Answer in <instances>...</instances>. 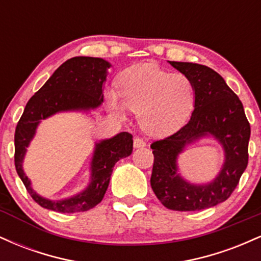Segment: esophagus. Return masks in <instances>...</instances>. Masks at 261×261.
I'll use <instances>...</instances> for the list:
<instances>
[{
  "label": "esophagus",
  "instance_id": "obj_1",
  "mask_svg": "<svg viewBox=\"0 0 261 261\" xmlns=\"http://www.w3.org/2000/svg\"><path fill=\"white\" fill-rule=\"evenodd\" d=\"M146 146V141L140 139V137H135L134 140V147L135 148H142Z\"/></svg>",
  "mask_w": 261,
  "mask_h": 261
}]
</instances>
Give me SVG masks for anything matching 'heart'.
I'll use <instances>...</instances> for the list:
<instances>
[{"label":"heart","instance_id":"heart-1","mask_svg":"<svg viewBox=\"0 0 261 261\" xmlns=\"http://www.w3.org/2000/svg\"><path fill=\"white\" fill-rule=\"evenodd\" d=\"M113 114L125 118L126 109L139 114L142 130L152 136L174 133L185 124L195 103L189 77L170 73L153 62L131 66L119 79V92H107Z\"/></svg>","mask_w":261,"mask_h":261}]
</instances>
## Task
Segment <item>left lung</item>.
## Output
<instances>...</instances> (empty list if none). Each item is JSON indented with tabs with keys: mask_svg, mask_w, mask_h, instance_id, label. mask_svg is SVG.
<instances>
[{
	"mask_svg": "<svg viewBox=\"0 0 261 261\" xmlns=\"http://www.w3.org/2000/svg\"><path fill=\"white\" fill-rule=\"evenodd\" d=\"M169 64L193 82L195 103L185 126L151 145L154 155L151 187L167 208L199 211L226 201L238 185L248 166L250 125L242 101L216 71L193 62ZM206 137L220 143L225 161L214 181L193 185L178 173L177 157L187 145Z\"/></svg>",
	"mask_w": 261,
	"mask_h": 261,
	"instance_id": "obj_1",
	"label": "left lung"
}]
</instances>
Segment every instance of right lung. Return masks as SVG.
Wrapping results in <instances>:
<instances>
[{
  "mask_svg": "<svg viewBox=\"0 0 261 261\" xmlns=\"http://www.w3.org/2000/svg\"><path fill=\"white\" fill-rule=\"evenodd\" d=\"M110 62L100 58L76 56L65 61L27 103L14 134V164L23 184L35 202L51 211L72 214L93 208L103 200L115 163L133 153V135L120 133L95 142L91 161V179L85 190L61 200L39 195L23 170V162L41 120L58 113H89L101 106L103 88Z\"/></svg>",
  "mask_w": 261,
  "mask_h": 261,
  "instance_id": "right-lung-1",
  "label": "right lung"
}]
</instances>
